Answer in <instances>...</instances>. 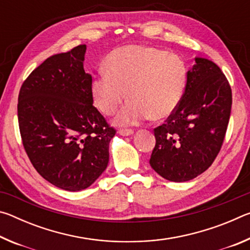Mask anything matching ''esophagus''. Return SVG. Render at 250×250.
Here are the masks:
<instances>
[{"label":"esophagus","mask_w":250,"mask_h":250,"mask_svg":"<svg viewBox=\"0 0 250 250\" xmlns=\"http://www.w3.org/2000/svg\"><path fill=\"white\" fill-rule=\"evenodd\" d=\"M118 133L120 135H124V137H129V135H132L133 134V130L131 129H120L118 131Z\"/></svg>","instance_id":"obj_1"}]
</instances>
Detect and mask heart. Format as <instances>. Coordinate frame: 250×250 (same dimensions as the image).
Wrapping results in <instances>:
<instances>
[{
  "mask_svg": "<svg viewBox=\"0 0 250 250\" xmlns=\"http://www.w3.org/2000/svg\"><path fill=\"white\" fill-rule=\"evenodd\" d=\"M104 69L91 79V98L100 112L111 116L124 103L126 91L130 100L116 117L118 125H138L149 118L166 119L179 107L184 94V62L158 48H117L105 57Z\"/></svg>",
  "mask_w": 250,
  "mask_h": 250,
  "instance_id": "b5f03b06",
  "label": "heart"
}]
</instances>
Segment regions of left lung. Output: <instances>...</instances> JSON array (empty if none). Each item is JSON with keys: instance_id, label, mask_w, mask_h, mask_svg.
Listing matches in <instances>:
<instances>
[{"instance_id": "8db88e82", "label": "left lung", "mask_w": 250, "mask_h": 250, "mask_svg": "<svg viewBox=\"0 0 250 250\" xmlns=\"http://www.w3.org/2000/svg\"><path fill=\"white\" fill-rule=\"evenodd\" d=\"M231 101L221 68L209 59L195 57L179 107L154 129L151 167L172 182L189 181L205 172L222 147Z\"/></svg>"}]
</instances>
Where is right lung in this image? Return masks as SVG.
I'll use <instances>...</instances> for the list:
<instances>
[{
  "label": "right lung",
  "mask_w": 250,
  "mask_h": 250,
  "mask_svg": "<svg viewBox=\"0 0 250 250\" xmlns=\"http://www.w3.org/2000/svg\"><path fill=\"white\" fill-rule=\"evenodd\" d=\"M86 49L79 45L46 59L19 95L21 137L33 167L69 192L89 188L103 174L116 134L94 107L92 77L83 69Z\"/></svg>",
  "instance_id": "obj_1"
}]
</instances>
